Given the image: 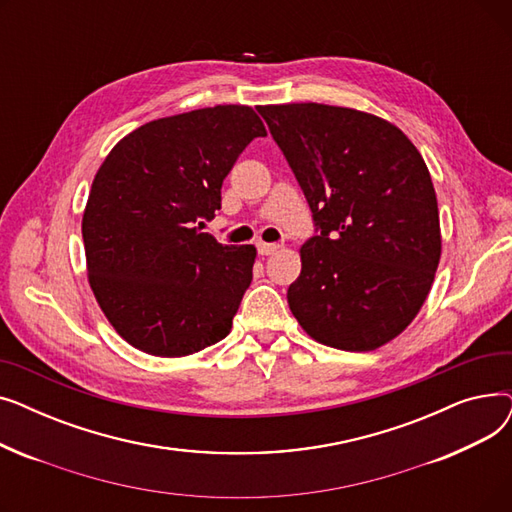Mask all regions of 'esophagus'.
<instances>
[{
  "label": "esophagus",
  "mask_w": 512,
  "mask_h": 512,
  "mask_svg": "<svg viewBox=\"0 0 512 512\" xmlns=\"http://www.w3.org/2000/svg\"><path fill=\"white\" fill-rule=\"evenodd\" d=\"M278 249L280 245H276V242H257V251L261 255H274Z\"/></svg>",
  "instance_id": "esophagus-1"
}]
</instances>
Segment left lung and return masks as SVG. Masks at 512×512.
<instances>
[{"label":"left lung","mask_w":512,"mask_h":512,"mask_svg":"<svg viewBox=\"0 0 512 512\" xmlns=\"http://www.w3.org/2000/svg\"><path fill=\"white\" fill-rule=\"evenodd\" d=\"M311 207L288 307L317 342L375 351L405 330L440 263L432 176L394 124L324 103L259 105Z\"/></svg>","instance_id":"obj_1"}]
</instances>
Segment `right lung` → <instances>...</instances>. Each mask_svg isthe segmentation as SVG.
Here are the masks:
<instances>
[{
  "instance_id": "add662e5",
  "label": "right lung",
  "mask_w": 512,
  "mask_h": 512,
  "mask_svg": "<svg viewBox=\"0 0 512 512\" xmlns=\"http://www.w3.org/2000/svg\"><path fill=\"white\" fill-rule=\"evenodd\" d=\"M249 105H215L132 130L95 174L83 215L89 284L116 332L155 357H186L230 334L255 247L201 232L253 139Z\"/></svg>"
}]
</instances>
